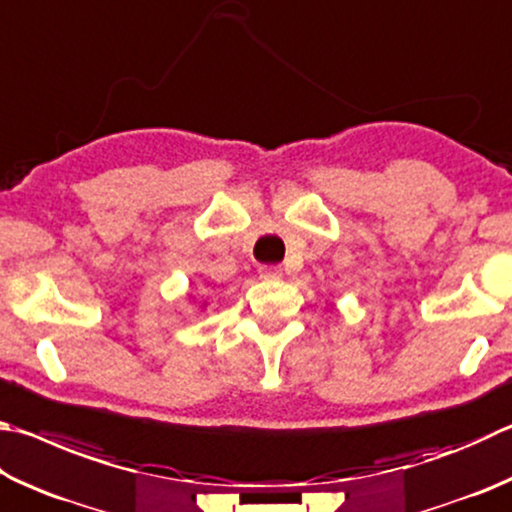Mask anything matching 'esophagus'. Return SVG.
<instances>
[{
    "label": "esophagus",
    "instance_id": "34e87169",
    "mask_svg": "<svg viewBox=\"0 0 512 512\" xmlns=\"http://www.w3.org/2000/svg\"><path fill=\"white\" fill-rule=\"evenodd\" d=\"M259 277H264V280H275V277H282V268L280 266H259Z\"/></svg>",
    "mask_w": 512,
    "mask_h": 512
}]
</instances>
